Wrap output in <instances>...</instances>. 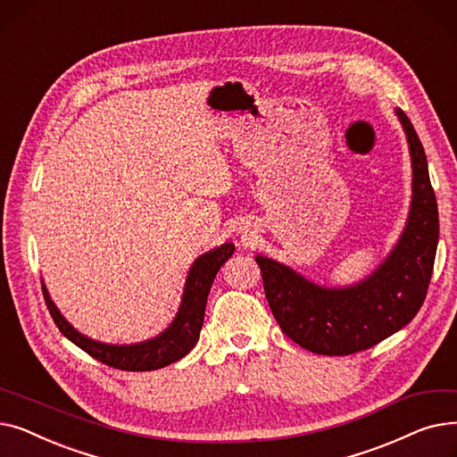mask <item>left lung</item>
<instances>
[{
  "instance_id": "obj_1",
  "label": "left lung",
  "mask_w": 457,
  "mask_h": 457,
  "mask_svg": "<svg viewBox=\"0 0 457 457\" xmlns=\"http://www.w3.org/2000/svg\"><path fill=\"white\" fill-rule=\"evenodd\" d=\"M396 116L410 144L413 196L400 241L386 261L352 287H322L283 262L257 255L272 315L287 337L320 355L372 348L410 324L424 303L439 243V212L420 138L403 111Z\"/></svg>"
}]
</instances>
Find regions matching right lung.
<instances>
[{"mask_svg":"<svg viewBox=\"0 0 457 457\" xmlns=\"http://www.w3.org/2000/svg\"><path fill=\"white\" fill-rule=\"evenodd\" d=\"M235 246L233 243H226L219 248H212L211 252L200 255L188 270L185 289L181 296V305L178 309V315L164 331H161L157 337L135 343V345H105L100 341L88 339L87 335L79 333L71 326L52 302L50 293H47L46 285L42 281V293L47 305V311L64 335L76 346L85 350L98 361L120 369V370H157L174 361H179L183 355H187L200 339V329L204 326L205 315V303L209 296V289L216 278V272L220 270L224 262L233 255Z\"/></svg>","mask_w":457,"mask_h":457,"instance_id":"1","label":"right lung"}]
</instances>
